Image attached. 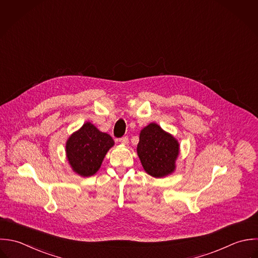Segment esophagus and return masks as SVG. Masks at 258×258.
<instances>
[{
    "mask_svg": "<svg viewBox=\"0 0 258 258\" xmlns=\"http://www.w3.org/2000/svg\"><path fill=\"white\" fill-rule=\"evenodd\" d=\"M128 137L127 136H123V137H121L120 139H119V142L121 143V144H127L128 143Z\"/></svg>",
    "mask_w": 258,
    "mask_h": 258,
    "instance_id": "34e87169",
    "label": "esophagus"
}]
</instances>
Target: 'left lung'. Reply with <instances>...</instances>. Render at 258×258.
I'll list each match as a JSON object with an SVG mask.
<instances>
[{
  "instance_id": "left-lung-1",
  "label": "left lung",
  "mask_w": 258,
  "mask_h": 258,
  "mask_svg": "<svg viewBox=\"0 0 258 258\" xmlns=\"http://www.w3.org/2000/svg\"><path fill=\"white\" fill-rule=\"evenodd\" d=\"M137 153L144 170L160 178L174 170L179 145L170 134L157 124L151 123L140 133Z\"/></svg>"
}]
</instances>
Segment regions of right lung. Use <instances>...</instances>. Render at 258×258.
I'll use <instances>...</instances> for the list:
<instances>
[{
    "mask_svg": "<svg viewBox=\"0 0 258 258\" xmlns=\"http://www.w3.org/2000/svg\"><path fill=\"white\" fill-rule=\"evenodd\" d=\"M114 145L112 137L87 122L67 141L66 152L73 170L81 176L94 175L107 151Z\"/></svg>",
    "mask_w": 258,
    "mask_h": 258,
    "instance_id": "obj_1",
    "label": "right lung"
}]
</instances>
